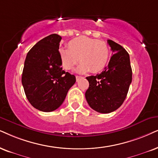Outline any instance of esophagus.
<instances>
[{
	"mask_svg": "<svg viewBox=\"0 0 158 158\" xmlns=\"http://www.w3.org/2000/svg\"><path fill=\"white\" fill-rule=\"evenodd\" d=\"M82 79V77H79V76H77L76 77V79H77V81H79V79Z\"/></svg>",
	"mask_w": 158,
	"mask_h": 158,
	"instance_id": "34e87169",
	"label": "esophagus"
}]
</instances>
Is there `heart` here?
Returning a JSON list of instances; mask_svg holds the SVG:
<instances>
[{
  "label": "heart",
  "mask_w": 158,
  "mask_h": 158,
  "mask_svg": "<svg viewBox=\"0 0 158 158\" xmlns=\"http://www.w3.org/2000/svg\"><path fill=\"white\" fill-rule=\"evenodd\" d=\"M68 47L69 49L59 50L62 66L67 71L72 69L79 61L81 63L77 71L81 73L89 71L92 73H98L106 66L110 50L104 41L79 36L70 41Z\"/></svg>",
  "instance_id": "b5f03b06"
}]
</instances>
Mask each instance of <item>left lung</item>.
<instances>
[{
	"label": "left lung",
	"mask_w": 158,
	"mask_h": 158,
	"mask_svg": "<svg viewBox=\"0 0 158 158\" xmlns=\"http://www.w3.org/2000/svg\"><path fill=\"white\" fill-rule=\"evenodd\" d=\"M107 41L114 53L108 67L99 74L86 77L89 84L86 100L93 110L103 114L112 112L121 106L132 81L129 54L114 41Z\"/></svg>",
	"instance_id": "8db88e82"
}]
</instances>
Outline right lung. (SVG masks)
<instances>
[{
  "label": "right lung",
  "mask_w": 158,
  "mask_h": 158,
  "mask_svg": "<svg viewBox=\"0 0 158 158\" xmlns=\"http://www.w3.org/2000/svg\"><path fill=\"white\" fill-rule=\"evenodd\" d=\"M61 39L55 33L44 38L28 52L24 64L22 84L26 97L33 107L44 112L58 109L76 82L75 76L61 67Z\"/></svg>",
  "instance_id": "1"
}]
</instances>
